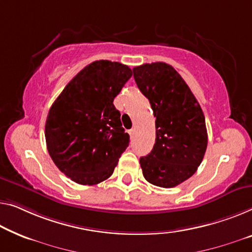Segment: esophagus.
I'll return each mask as SVG.
<instances>
[{
    "label": "esophagus",
    "mask_w": 252,
    "mask_h": 252,
    "mask_svg": "<svg viewBox=\"0 0 252 252\" xmlns=\"http://www.w3.org/2000/svg\"><path fill=\"white\" fill-rule=\"evenodd\" d=\"M134 133H136V129H131V130H129V134H130L131 138H133Z\"/></svg>",
    "instance_id": "34e87169"
}]
</instances>
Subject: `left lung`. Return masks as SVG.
Listing matches in <instances>:
<instances>
[{"label":"left lung","mask_w":252,"mask_h":252,"mask_svg":"<svg viewBox=\"0 0 252 252\" xmlns=\"http://www.w3.org/2000/svg\"><path fill=\"white\" fill-rule=\"evenodd\" d=\"M140 92L156 118L155 145L140 158L145 179L173 188L196 173L207 148L205 116L196 97L172 65L164 62L133 67Z\"/></svg>","instance_id":"1"}]
</instances>
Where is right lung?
Here are the masks:
<instances>
[{
    "mask_svg": "<svg viewBox=\"0 0 252 252\" xmlns=\"http://www.w3.org/2000/svg\"><path fill=\"white\" fill-rule=\"evenodd\" d=\"M131 76L132 70L122 63L95 61L65 86L50 108L45 125L48 154L79 185L110 178L129 146L113 100Z\"/></svg>",
    "mask_w": 252,
    "mask_h": 252,
    "instance_id": "1",
    "label": "right lung"
}]
</instances>
